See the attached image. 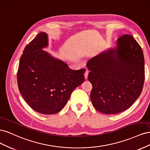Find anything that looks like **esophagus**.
Listing matches in <instances>:
<instances>
[{
  "label": "esophagus",
  "instance_id": "obj_1",
  "mask_svg": "<svg viewBox=\"0 0 150 150\" xmlns=\"http://www.w3.org/2000/svg\"><path fill=\"white\" fill-rule=\"evenodd\" d=\"M88 73H89V71H88V70H86V72H85V73H84V78H85V79H86L88 78Z\"/></svg>",
  "mask_w": 150,
  "mask_h": 150
}]
</instances>
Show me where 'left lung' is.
Wrapping results in <instances>:
<instances>
[{
    "label": "left lung",
    "instance_id": "obj_1",
    "mask_svg": "<svg viewBox=\"0 0 150 150\" xmlns=\"http://www.w3.org/2000/svg\"><path fill=\"white\" fill-rule=\"evenodd\" d=\"M93 85L91 100L94 108L115 115L132 106L142 92L144 81L143 51L133 36L124 35L87 63Z\"/></svg>",
    "mask_w": 150,
    "mask_h": 150
}]
</instances>
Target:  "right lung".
<instances>
[{"mask_svg":"<svg viewBox=\"0 0 150 150\" xmlns=\"http://www.w3.org/2000/svg\"><path fill=\"white\" fill-rule=\"evenodd\" d=\"M48 35L40 33L26 46L17 72V84L25 101L44 115L59 112L76 88L84 81L85 69L72 70L59 59L44 51Z\"/></svg>","mask_w":150,"mask_h":150,"instance_id":"obj_1","label":"right lung"}]
</instances>
